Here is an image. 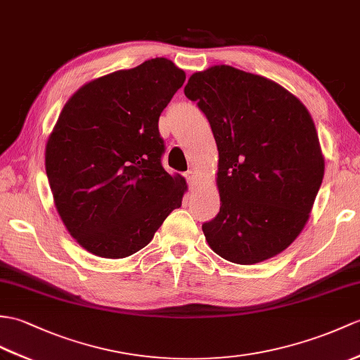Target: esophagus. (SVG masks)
I'll return each mask as SVG.
<instances>
[{
    "label": "esophagus",
    "instance_id": "34e87169",
    "mask_svg": "<svg viewBox=\"0 0 360 360\" xmlns=\"http://www.w3.org/2000/svg\"><path fill=\"white\" fill-rule=\"evenodd\" d=\"M186 178H187V181H188L191 188L196 187V184H198V174H196V172H193V170L187 172V173H186Z\"/></svg>",
    "mask_w": 360,
    "mask_h": 360
}]
</instances>
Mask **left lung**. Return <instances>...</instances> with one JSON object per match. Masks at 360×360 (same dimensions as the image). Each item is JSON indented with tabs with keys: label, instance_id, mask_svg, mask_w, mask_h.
Listing matches in <instances>:
<instances>
[{
	"label": "left lung",
	"instance_id": "1",
	"mask_svg": "<svg viewBox=\"0 0 360 360\" xmlns=\"http://www.w3.org/2000/svg\"><path fill=\"white\" fill-rule=\"evenodd\" d=\"M184 94L205 113L219 152L222 204L202 225L208 245L240 265L282 253L304 230L323 179L310 112L278 82L225 64L191 75Z\"/></svg>",
	"mask_w": 360,
	"mask_h": 360
}]
</instances>
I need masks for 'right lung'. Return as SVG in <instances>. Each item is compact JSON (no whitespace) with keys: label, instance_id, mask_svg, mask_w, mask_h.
Returning a JSON list of instances; mask_svg holds the SVG:
<instances>
[{"label":"right lung","instance_id":"obj_1","mask_svg":"<svg viewBox=\"0 0 360 360\" xmlns=\"http://www.w3.org/2000/svg\"><path fill=\"white\" fill-rule=\"evenodd\" d=\"M186 81L167 58H153L79 87L46 144L56 212L91 255L121 259L153 239L187 191L186 178L161 165V112Z\"/></svg>","mask_w":360,"mask_h":360}]
</instances>
